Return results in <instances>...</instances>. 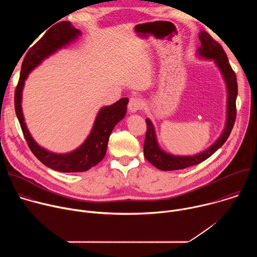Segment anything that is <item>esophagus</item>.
I'll use <instances>...</instances> for the list:
<instances>
[{
	"label": "esophagus",
	"instance_id": "esophagus-1",
	"mask_svg": "<svg viewBox=\"0 0 257 257\" xmlns=\"http://www.w3.org/2000/svg\"><path fill=\"white\" fill-rule=\"evenodd\" d=\"M142 100L139 98V97H131L130 100H129V103H128V109L130 113H136L138 109L141 108L142 106Z\"/></svg>",
	"mask_w": 257,
	"mask_h": 257
}]
</instances>
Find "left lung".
I'll return each instance as SVG.
<instances>
[{"mask_svg": "<svg viewBox=\"0 0 257 257\" xmlns=\"http://www.w3.org/2000/svg\"><path fill=\"white\" fill-rule=\"evenodd\" d=\"M199 40L201 42V47L197 50L198 56L207 60L214 61L215 65L221 71L227 85L228 98L226 126L218 139L204 152L194 156H174L164 152L160 148L155 127L150 119H146L145 122L146 125H148V130H146L143 145V154L146 160L162 171L182 170L194 165H198L208 159L226 142L236 120V98L238 94V85L235 72L230 65L228 57L222 46L215 42L206 31H200Z\"/></svg>", "mask_w": 257, "mask_h": 257, "instance_id": "1", "label": "left lung"}]
</instances>
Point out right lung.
<instances>
[{"label":"right lung","instance_id":"add662e5","mask_svg":"<svg viewBox=\"0 0 257 257\" xmlns=\"http://www.w3.org/2000/svg\"><path fill=\"white\" fill-rule=\"evenodd\" d=\"M81 35V31L69 21H62L51 27L26 54L20 72V78L15 90V111L23 135L30 151L45 166L63 173L85 172L96 166L105 156L107 142L114 127L125 117L128 98L124 97L117 102L103 106L95 118L93 127L78 149L68 154H55L42 148L30 135L22 113V90L29 73L45 59L58 50L74 42Z\"/></svg>","mask_w":257,"mask_h":257}]
</instances>
